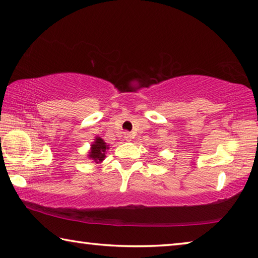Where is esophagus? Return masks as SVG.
Here are the masks:
<instances>
[{
	"mask_svg": "<svg viewBox=\"0 0 258 258\" xmlns=\"http://www.w3.org/2000/svg\"><path fill=\"white\" fill-rule=\"evenodd\" d=\"M131 133L130 132H124V139H126V140H131Z\"/></svg>",
	"mask_w": 258,
	"mask_h": 258,
	"instance_id": "obj_1",
	"label": "esophagus"
}]
</instances>
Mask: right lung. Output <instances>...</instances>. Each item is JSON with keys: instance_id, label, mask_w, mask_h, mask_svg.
I'll list each match as a JSON object with an SVG mask.
<instances>
[{"instance_id": "1", "label": "right lung", "mask_w": 258, "mask_h": 258, "mask_svg": "<svg viewBox=\"0 0 258 258\" xmlns=\"http://www.w3.org/2000/svg\"><path fill=\"white\" fill-rule=\"evenodd\" d=\"M109 149L107 143L101 138H95L94 142L91 145L89 158L94 160V163H101L106 157V150Z\"/></svg>"}]
</instances>
